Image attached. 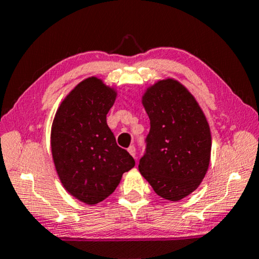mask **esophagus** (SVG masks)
Listing matches in <instances>:
<instances>
[{"label": "esophagus", "mask_w": 259, "mask_h": 259, "mask_svg": "<svg viewBox=\"0 0 259 259\" xmlns=\"http://www.w3.org/2000/svg\"><path fill=\"white\" fill-rule=\"evenodd\" d=\"M127 151H129V154L132 155L133 157L136 158V148L134 146H130L129 148H127Z\"/></svg>", "instance_id": "obj_1"}]
</instances>
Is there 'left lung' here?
<instances>
[{"label":"left lung","mask_w":259,"mask_h":259,"mask_svg":"<svg viewBox=\"0 0 259 259\" xmlns=\"http://www.w3.org/2000/svg\"><path fill=\"white\" fill-rule=\"evenodd\" d=\"M142 104L150 132L139 170L157 195L179 201L194 192L207 173L212 147L208 122L194 96L173 78L147 88Z\"/></svg>","instance_id":"8db88e82"}]
</instances>
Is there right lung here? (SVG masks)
Instances as JSON below:
<instances>
[{
	"mask_svg": "<svg viewBox=\"0 0 259 259\" xmlns=\"http://www.w3.org/2000/svg\"><path fill=\"white\" fill-rule=\"evenodd\" d=\"M116 97L113 86L86 78L60 103L52 123V157L59 180L68 194L88 205L112 194L135 165L106 123Z\"/></svg>",
	"mask_w": 259,
	"mask_h": 259,
	"instance_id": "add662e5",
	"label": "right lung"
}]
</instances>
